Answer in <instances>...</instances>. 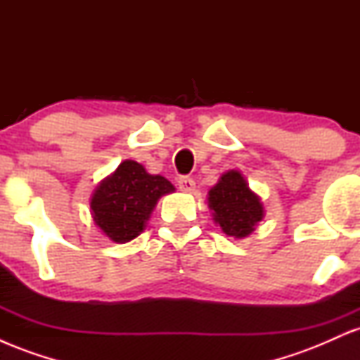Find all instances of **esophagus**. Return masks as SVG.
I'll return each mask as SVG.
<instances>
[{"instance_id":"1","label":"esophagus","mask_w":360,"mask_h":360,"mask_svg":"<svg viewBox=\"0 0 360 360\" xmlns=\"http://www.w3.org/2000/svg\"><path fill=\"white\" fill-rule=\"evenodd\" d=\"M177 186H179L181 191L189 193V191H193V189H194V181L188 176H181L179 179H177Z\"/></svg>"}]
</instances>
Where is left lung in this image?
I'll return each instance as SVG.
<instances>
[{
    "label": "left lung",
    "instance_id": "left-lung-1",
    "mask_svg": "<svg viewBox=\"0 0 360 360\" xmlns=\"http://www.w3.org/2000/svg\"><path fill=\"white\" fill-rule=\"evenodd\" d=\"M208 203L213 210V220L221 226L223 232L235 238L254 232L255 223L264 217L259 196L250 191L238 171H229L220 177L218 184L210 191Z\"/></svg>",
    "mask_w": 360,
    "mask_h": 360
}]
</instances>
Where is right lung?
<instances>
[{"label":"right lung","instance_id":"add662e5","mask_svg":"<svg viewBox=\"0 0 360 360\" xmlns=\"http://www.w3.org/2000/svg\"><path fill=\"white\" fill-rule=\"evenodd\" d=\"M174 191L166 177L152 176L135 160H123L91 198L94 223L110 240L123 243L142 232L162 194Z\"/></svg>","mask_w":360,"mask_h":360}]
</instances>
